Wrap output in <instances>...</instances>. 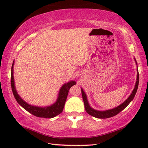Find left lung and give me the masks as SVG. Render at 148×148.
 I'll return each instance as SVG.
<instances>
[{
	"label": "left lung",
	"mask_w": 148,
	"mask_h": 148,
	"mask_svg": "<svg viewBox=\"0 0 148 148\" xmlns=\"http://www.w3.org/2000/svg\"><path fill=\"white\" fill-rule=\"evenodd\" d=\"M135 60H136V64L137 65L136 60L135 59ZM139 72H138V69H137V81L136 83V85H135L134 89L132 91V92L131 95L129 96V97H128V98L125 100L123 103H121V104L119 105V106L116 107V108L112 109L106 110V111H97V110H95L91 108L90 106L89 105L88 102L86 93H84L83 90L81 88V93H82V97H83V102L84 103V108H85L86 111L88 112V114H89L90 115L93 116V117L97 118L106 119V118H111V117H112V116H116V114H118V113L120 112L121 111H123V110L126 108V107L130 103L132 100L134 99V97L136 95V92H137L138 86H139Z\"/></svg>",
	"instance_id": "8db88e82"
}]
</instances>
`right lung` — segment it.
<instances>
[{
	"label": "right lung",
	"instance_id": "right-lung-1",
	"mask_svg": "<svg viewBox=\"0 0 148 148\" xmlns=\"http://www.w3.org/2000/svg\"><path fill=\"white\" fill-rule=\"evenodd\" d=\"M13 65L14 62L12 63V67H11V84L12 93L15 99L16 100L18 103L20 104L22 108L29 112L31 114L39 118H52L55 117L56 116L60 114L64 109L65 103L67 99L68 95L69 90L71 88L76 84V82L74 81H70L67 83L64 84L62 86L60 90L59 94L57 100L56 102L53 103V105L50 106L45 107V108H41V107H37L31 106L29 103H27L26 102L22 99L21 97L19 96L16 90L15 85H14V76H13Z\"/></svg>",
	"mask_w": 148,
	"mask_h": 148
}]
</instances>
